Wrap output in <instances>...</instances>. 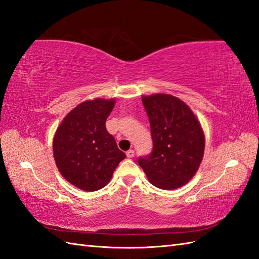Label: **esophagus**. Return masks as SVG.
Segmentation results:
<instances>
[{
	"label": "esophagus",
	"instance_id": "obj_1",
	"mask_svg": "<svg viewBox=\"0 0 259 259\" xmlns=\"http://www.w3.org/2000/svg\"><path fill=\"white\" fill-rule=\"evenodd\" d=\"M134 156H135V151L133 149L126 151V157H128V158H133Z\"/></svg>",
	"mask_w": 259,
	"mask_h": 259
}]
</instances>
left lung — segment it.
I'll return each mask as SVG.
<instances>
[{"label": "left lung", "instance_id": "obj_1", "mask_svg": "<svg viewBox=\"0 0 259 259\" xmlns=\"http://www.w3.org/2000/svg\"><path fill=\"white\" fill-rule=\"evenodd\" d=\"M150 122L153 148L138 159L148 180L160 189L186 185L199 168L205 136L199 121L180 99L166 93L142 97Z\"/></svg>", "mask_w": 259, "mask_h": 259}]
</instances>
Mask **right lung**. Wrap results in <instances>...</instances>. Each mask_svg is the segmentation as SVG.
<instances>
[{
    "mask_svg": "<svg viewBox=\"0 0 259 259\" xmlns=\"http://www.w3.org/2000/svg\"><path fill=\"white\" fill-rule=\"evenodd\" d=\"M114 103V99L98 98L78 104L65 115L54 135L53 156L59 171L84 191L107 186L125 158L106 128Z\"/></svg>",
    "mask_w": 259,
    "mask_h": 259,
    "instance_id": "right-lung-1",
    "label": "right lung"
}]
</instances>
